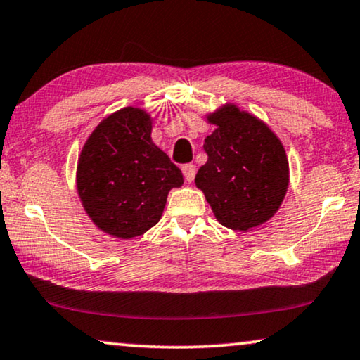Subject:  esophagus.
I'll return each instance as SVG.
<instances>
[{
  "label": "esophagus",
  "mask_w": 360,
  "mask_h": 360,
  "mask_svg": "<svg viewBox=\"0 0 360 360\" xmlns=\"http://www.w3.org/2000/svg\"><path fill=\"white\" fill-rule=\"evenodd\" d=\"M182 174H184V179L187 184H191V182L194 181V176H195V166L192 163L184 165L182 166Z\"/></svg>",
  "instance_id": "1"
}]
</instances>
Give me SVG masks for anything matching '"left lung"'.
<instances>
[{"mask_svg": "<svg viewBox=\"0 0 360 360\" xmlns=\"http://www.w3.org/2000/svg\"><path fill=\"white\" fill-rule=\"evenodd\" d=\"M217 129L205 139L209 158L195 174L215 219L226 229L248 231L271 220L288 187L282 141L255 115L225 104L207 115Z\"/></svg>", "mask_w": 360, "mask_h": 360, "instance_id": "left-lung-1", "label": "left lung"}]
</instances>
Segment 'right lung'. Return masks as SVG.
I'll list each match as a JSON object with an SVG mask.
<instances>
[{"instance_id": "right-lung-1", "label": "right lung", "mask_w": 360, "mask_h": 360, "mask_svg": "<svg viewBox=\"0 0 360 360\" xmlns=\"http://www.w3.org/2000/svg\"><path fill=\"white\" fill-rule=\"evenodd\" d=\"M153 119L143 109L108 115L88 136L77 168L86 214L110 236L135 238L158 224L168 192L182 173L151 140Z\"/></svg>"}]
</instances>
